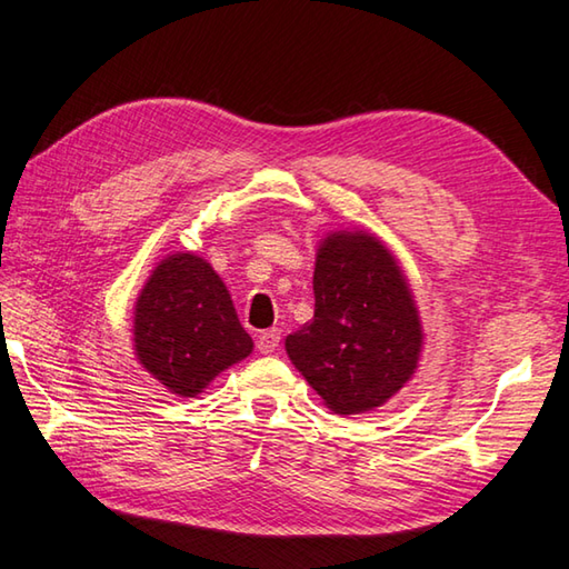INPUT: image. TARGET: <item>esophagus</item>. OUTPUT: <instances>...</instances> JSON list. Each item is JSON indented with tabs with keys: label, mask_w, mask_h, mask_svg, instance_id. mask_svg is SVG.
Listing matches in <instances>:
<instances>
[{
	"label": "esophagus",
	"mask_w": 569,
	"mask_h": 569,
	"mask_svg": "<svg viewBox=\"0 0 569 569\" xmlns=\"http://www.w3.org/2000/svg\"><path fill=\"white\" fill-rule=\"evenodd\" d=\"M258 351L261 353H273L278 351V346H281V331L278 329H268V331H261V336H258Z\"/></svg>",
	"instance_id": "esophagus-1"
}]
</instances>
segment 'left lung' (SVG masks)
<instances>
[{"mask_svg":"<svg viewBox=\"0 0 569 569\" xmlns=\"http://www.w3.org/2000/svg\"><path fill=\"white\" fill-rule=\"evenodd\" d=\"M313 321L286 351L336 413L381 407L411 379L421 326L397 261L377 238L333 233L313 271Z\"/></svg>","mask_w":569,"mask_h":569,"instance_id":"obj_1","label":"left lung"}]
</instances>
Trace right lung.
Listing matches in <instances>:
<instances>
[{"instance_id":"right-lung-1","label":"right lung","mask_w":569,"mask_h":569,"mask_svg":"<svg viewBox=\"0 0 569 569\" xmlns=\"http://www.w3.org/2000/svg\"><path fill=\"white\" fill-rule=\"evenodd\" d=\"M250 349L230 293L203 258L178 253L152 271L134 306V351L162 387L196 397Z\"/></svg>"}]
</instances>
